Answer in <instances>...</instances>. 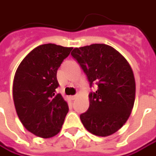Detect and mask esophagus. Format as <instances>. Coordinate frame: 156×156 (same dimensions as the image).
Returning <instances> with one entry per match:
<instances>
[{
  "mask_svg": "<svg viewBox=\"0 0 156 156\" xmlns=\"http://www.w3.org/2000/svg\"><path fill=\"white\" fill-rule=\"evenodd\" d=\"M77 95H73V96H70L69 98H70V100H72V101H74V100H76L77 99Z\"/></svg>",
  "mask_w": 156,
  "mask_h": 156,
  "instance_id": "1",
  "label": "esophagus"
}]
</instances>
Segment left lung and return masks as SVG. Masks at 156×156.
<instances>
[{"mask_svg": "<svg viewBox=\"0 0 156 156\" xmlns=\"http://www.w3.org/2000/svg\"><path fill=\"white\" fill-rule=\"evenodd\" d=\"M71 55L87 74L90 87L98 89L89 94V108L80 115L89 133L107 137L117 132L132 113L136 84L127 60L114 48L106 44H92L76 48Z\"/></svg>", "mask_w": 156, "mask_h": 156, "instance_id": "1", "label": "left lung"}]
</instances>
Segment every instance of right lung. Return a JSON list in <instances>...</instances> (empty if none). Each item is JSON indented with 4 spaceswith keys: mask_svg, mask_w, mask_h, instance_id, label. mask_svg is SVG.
I'll return each instance as SVG.
<instances>
[{
    "mask_svg": "<svg viewBox=\"0 0 156 156\" xmlns=\"http://www.w3.org/2000/svg\"><path fill=\"white\" fill-rule=\"evenodd\" d=\"M72 48L44 44L32 49L21 62L13 82L16 114L24 128L48 139L61 131L69 111L67 101L56 94L57 69Z\"/></svg>",
    "mask_w": 156,
    "mask_h": 156,
    "instance_id": "right-lung-1",
    "label": "right lung"
}]
</instances>
